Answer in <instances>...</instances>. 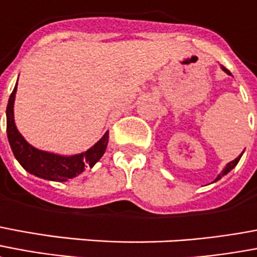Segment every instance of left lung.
Masks as SVG:
<instances>
[{
	"instance_id": "1",
	"label": "left lung",
	"mask_w": 257,
	"mask_h": 257,
	"mask_svg": "<svg viewBox=\"0 0 257 257\" xmlns=\"http://www.w3.org/2000/svg\"><path fill=\"white\" fill-rule=\"evenodd\" d=\"M222 69L225 70V72H226V73H227V75H231V73H230V72H229V69H226L225 66H222ZM241 155H242V154H241ZM241 155H240V157H237V158H235L234 161H231V162H229V163H227V165H226V167H225V169H223V170H222V173H220L219 176L216 177V180H215V181H218V180H219V178H222V177L225 176V174H227V173H229L230 170H231V169H234V167L237 166V163H238V161H240Z\"/></svg>"
}]
</instances>
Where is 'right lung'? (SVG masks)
<instances>
[{"mask_svg": "<svg viewBox=\"0 0 257 257\" xmlns=\"http://www.w3.org/2000/svg\"><path fill=\"white\" fill-rule=\"evenodd\" d=\"M16 90L17 84L13 88L8 102L7 134L13 155L28 173L50 181L64 182L68 181L69 178L79 176L84 170V167H92L102 158L109 143V132H106L103 138L85 153L72 155V157H62L57 154L46 153L30 146L15 125L13 103H15Z\"/></svg>", "mask_w": 257, "mask_h": 257, "instance_id": "add662e5", "label": "right lung"}]
</instances>
